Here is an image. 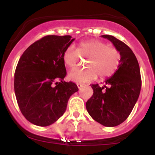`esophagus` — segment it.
<instances>
[{
	"label": "esophagus",
	"instance_id": "34e87169",
	"mask_svg": "<svg viewBox=\"0 0 155 155\" xmlns=\"http://www.w3.org/2000/svg\"><path fill=\"white\" fill-rule=\"evenodd\" d=\"M76 85H77V86H78V87H79V88H80V87H82L84 85L82 83H77Z\"/></svg>",
	"mask_w": 155,
	"mask_h": 155
}]
</instances>
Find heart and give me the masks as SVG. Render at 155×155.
Returning a JSON list of instances; mask_svg holds the SVG:
<instances>
[{"label":"heart","instance_id":"obj_1","mask_svg":"<svg viewBox=\"0 0 155 155\" xmlns=\"http://www.w3.org/2000/svg\"><path fill=\"white\" fill-rule=\"evenodd\" d=\"M79 57L87 58L85 69H75L68 73V79L78 83L90 82L97 76L106 78L112 76L119 66L121 54L114 47L108 46L104 42L97 40L81 42L76 50L69 46L62 56L63 62L68 68L77 66Z\"/></svg>","mask_w":155,"mask_h":155}]
</instances>
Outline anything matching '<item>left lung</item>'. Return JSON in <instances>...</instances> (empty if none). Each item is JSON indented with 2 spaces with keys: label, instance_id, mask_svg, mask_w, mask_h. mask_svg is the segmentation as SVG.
<instances>
[{
  "label": "left lung",
  "instance_id": "8db88e82",
  "mask_svg": "<svg viewBox=\"0 0 155 155\" xmlns=\"http://www.w3.org/2000/svg\"><path fill=\"white\" fill-rule=\"evenodd\" d=\"M112 42L121 54L118 69L104 82L102 87L91 85L94 91L86 102L91 118L105 127L119 125L134 109L141 90L142 81L138 61L124 43L111 35H102Z\"/></svg>",
  "mask_w": 155,
  "mask_h": 155
}]
</instances>
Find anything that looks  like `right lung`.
Segmentation results:
<instances>
[{
  "label": "right lung",
  "instance_id": "1",
  "mask_svg": "<svg viewBox=\"0 0 155 155\" xmlns=\"http://www.w3.org/2000/svg\"><path fill=\"white\" fill-rule=\"evenodd\" d=\"M75 39L70 35H48L31 44L15 69L14 91L26 119L37 126L55 122L66 111L68 100L77 85L65 82L62 56Z\"/></svg>",
  "mask_w": 155,
  "mask_h": 155
}]
</instances>
